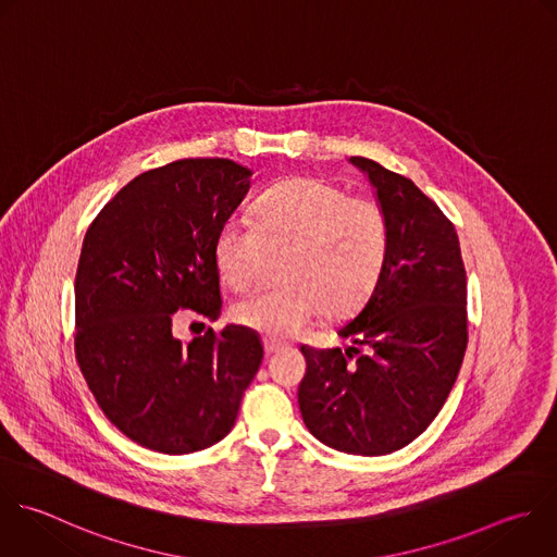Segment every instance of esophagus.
Here are the masks:
<instances>
[{"mask_svg":"<svg viewBox=\"0 0 557 557\" xmlns=\"http://www.w3.org/2000/svg\"><path fill=\"white\" fill-rule=\"evenodd\" d=\"M283 346H285V344H281V342H276V339H270V337L263 339V348H265L268 355H274V352L283 350Z\"/></svg>","mask_w":557,"mask_h":557,"instance_id":"34e87169","label":"esophagus"}]
</instances>
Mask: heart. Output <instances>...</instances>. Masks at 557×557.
<instances>
[{
  "instance_id": "b5f03b06",
  "label": "heart",
  "mask_w": 557,
  "mask_h": 557,
  "mask_svg": "<svg viewBox=\"0 0 557 557\" xmlns=\"http://www.w3.org/2000/svg\"><path fill=\"white\" fill-rule=\"evenodd\" d=\"M285 252V285L233 305L237 324L270 339L296 335L320 309L339 318L366 302L387 261L383 209L337 185L294 178L263 196L257 224L228 220L213 248L222 281L237 292L259 281L268 257Z\"/></svg>"
}]
</instances>
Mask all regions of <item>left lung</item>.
<instances>
[{
    "label": "left lung",
    "mask_w": 557,
    "mask_h": 557,
    "mask_svg": "<svg viewBox=\"0 0 557 557\" xmlns=\"http://www.w3.org/2000/svg\"><path fill=\"white\" fill-rule=\"evenodd\" d=\"M387 222V261L361 311L337 329L342 348L302 346L298 405L311 435L350 455L413 442L442 409L468 342L466 270L455 226L409 178L348 159Z\"/></svg>",
    "instance_id": "obj_1"
}]
</instances>
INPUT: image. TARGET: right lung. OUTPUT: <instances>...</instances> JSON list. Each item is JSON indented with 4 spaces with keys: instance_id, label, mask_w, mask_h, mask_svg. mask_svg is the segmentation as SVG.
<instances>
[{
    "instance_id": "1",
    "label": "right lung",
    "mask_w": 557,
    "mask_h": 557,
    "mask_svg": "<svg viewBox=\"0 0 557 557\" xmlns=\"http://www.w3.org/2000/svg\"><path fill=\"white\" fill-rule=\"evenodd\" d=\"M252 170L183 159L133 178L89 226L76 272V357L104 416L133 442L187 455L226 437L261 337L237 324L183 344L178 309L222 311L213 248Z\"/></svg>"
}]
</instances>
